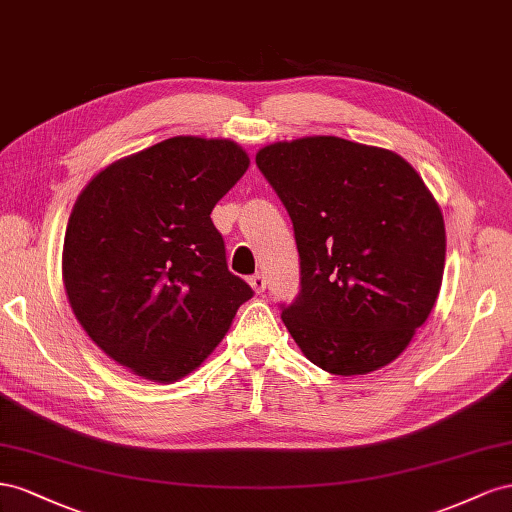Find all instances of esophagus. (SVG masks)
I'll return each instance as SVG.
<instances>
[{
  "label": "esophagus",
  "mask_w": 512,
  "mask_h": 512,
  "mask_svg": "<svg viewBox=\"0 0 512 512\" xmlns=\"http://www.w3.org/2000/svg\"><path fill=\"white\" fill-rule=\"evenodd\" d=\"M248 283H251V287L257 291V294H261V291L266 289V276L261 272H255L251 279H248Z\"/></svg>",
  "instance_id": "1"
}]
</instances>
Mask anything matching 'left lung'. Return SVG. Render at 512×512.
I'll list each match as a JSON object with an SVG mask.
<instances>
[{"label": "left lung", "mask_w": 512, "mask_h": 512, "mask_svg": "<svg viewBox=\"0 0 512 512\" xmlns=\"http://www.w3.org/2000/svg\"><path fill=\"white\" fill-rule=\"evenodd\" d=\"M255 163L294 223L300 291L281 304L319 369L386 367L425 324L442 287L444 218L399 154L339 137L261 148Z\"/></svg>", "instance_id": "8db88e82"}]
</instances>
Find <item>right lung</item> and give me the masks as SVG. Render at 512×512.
I'll list each match as a JSON object with an SVG mask.
<instances>
[{"mask_svg":"<svg viewBox=\"0 0 512 512\" xmlns=\"http://www.w3.org/2000/svg\"><path fill=\"white\" fill-rule=\"evenodd\" d=\"M248 169L227 139L173 137L83 188L64 238L68 302L90 339L154 382L191 373L253 289L229 272L212 210Z\"/></svg>","mask_w":512,"mask_h":512,"instance_id":"right-lung-1","label":"right lung"}]
</instances>
